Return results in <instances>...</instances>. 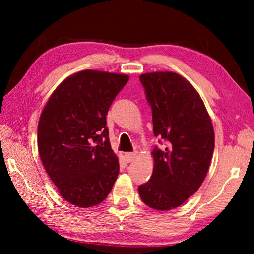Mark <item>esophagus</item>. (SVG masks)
<instances>
[{
    "label": "esophagus",
    "mask_w": 254,
    "mask_h": 254,
    "mask_svg": "<svg viewBox=\"0 0 254 254\" xmlns=\"http://www.w3.org/2000/svg\"><path fill=\"white\" fill-rule=\"evenodd\" d=\"M136 157V152H127L126 154H124V158H126V160L127 162H131L135 159Z\"/></svg>",
    "instance_id": "obj_1"
}]
</instances>
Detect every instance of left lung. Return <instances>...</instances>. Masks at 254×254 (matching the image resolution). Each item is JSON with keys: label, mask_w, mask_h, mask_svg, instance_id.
I'll use <instances>...</instances> for the list:
<instances>
[{"label": "left lung", "mask_w": 254, "mask_h": 254, "mask_svg": "<svg viewBox=\"0 0 254 254\" xmlns=\"http://www.w3.org/2000/svg\"><path fill=\"white\" fill-rule=\"evenodd\" d=\"M140 81L151 106L153 134L167 148L154 147L153 173L139 186V195L149 207L169 210L204 182L214 152L213 124L199 94L184 77L157 71L141 75Z\"/></svg>", "instance_id": "1"}]
</instances>
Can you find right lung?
Instances as JSON below:
<instances>
[{"label": "right lung", "instance_id": "obj_1", "mask_svg": "<svg viewBox=\"0 0 254 254\" xmlns=\"http://www.w3.org/2000/svg\"><path fill=\"white\" fill-rule=\"evenodd\" d=\"M128 76L83 70L51 94L38 124V149L47 174L70 204L92 207L110 194L119 159L106 114Z\"/></svg>", "mask_w": 254, "mask_h": 254}]
</instances>
